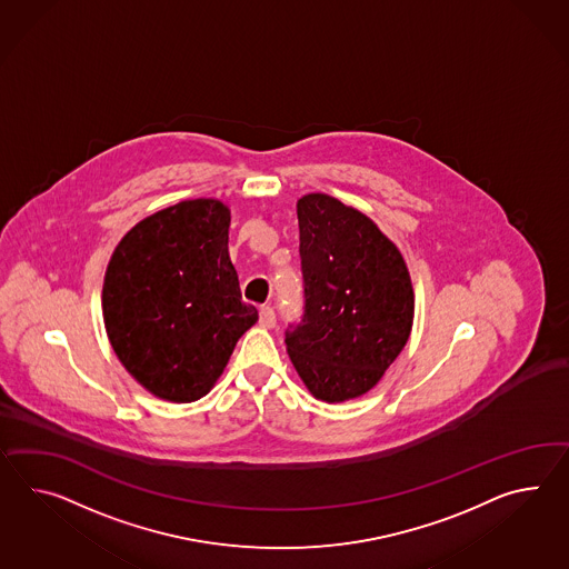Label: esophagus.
Masks as SVG:
<instances>
[{
	"label": "esophagus",
	"mask_w": 569,
	"mask_h": 569,
	"mask_svg": "<svg viewBox=\"0 0 569 569\" xmlns=\"http://www.w3.org/2000/svg\"><path fill=\"white\" fill-rule=\"evenodd\" d=\"M259 322H261L263 327H267V329H273L276 322H278V319H276V310H273L271 306H261V308H259Z\"/></svg>",
	"instance_id": "1"
}]
</instances>
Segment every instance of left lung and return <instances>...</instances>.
<instances>
[{
  "instance_id": "left-lung-1",
  "label": "left lung",
  "mask_w": 569,
  "mask_h": 569,
  "mask_svg": "<svg viewBox=\"0 0 569 569\" xmlns=\"http://www.w3.org/2000/svg\"><path fill=\"white\" fill-rule=\"evenodd\" d=\"M305 312L286 346L308 390L356 399L382 378L411 333L413 288L399 249L361 211L325 193L298 201Z\"/></svg>"
}]
</instances>
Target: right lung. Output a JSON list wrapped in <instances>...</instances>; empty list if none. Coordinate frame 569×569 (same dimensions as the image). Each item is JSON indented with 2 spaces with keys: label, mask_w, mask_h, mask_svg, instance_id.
Wrapping results in <instances>:
<instances>
[{
  "label": "right lung",
  "mask_w": 569,
  "mask_h": 569,
  "mask_svg": "<svg viewBox=\"0 0 569 569\" xmlns=\"http://www.w3.org/2000/svg\"><path fill=\"white\" fill-rule=\"evenodd\" d=\"M228 226L220 201H182L141 220L112 252L107 333L127 372L160 399H201L259 319L242 302Z\"/></svg>",
  "instance_id": "obj_1"
}]
</instances>
